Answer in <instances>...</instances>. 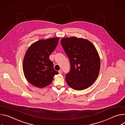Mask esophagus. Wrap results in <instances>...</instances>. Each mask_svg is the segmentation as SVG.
Listing matches in <instances>:
<instances>
[{
	"label": "esophagus",
	"instance_id": "esophagus-1",
	"mask_svg": "<svg viewBox=\"0 0 125 125\" xmlns=\"http://www.w3.org/2000/svg\"><path fill=\"white\" fill-rule=\"evenodd\" d=\"M62 73V70H60L59 71V73L60 74Z\"/></svg>",
	"mask_w": 125,
	"mask_h": 125
}]
</instances>
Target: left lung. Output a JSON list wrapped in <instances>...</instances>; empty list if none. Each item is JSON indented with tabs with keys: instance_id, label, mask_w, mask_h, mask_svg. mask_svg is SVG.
<instances>
[{
	"instance_id": "left-lung-1",
	"label": "left lung",
	"mask_w": 125,
	"mask_h": 125,
	"mask_svg": "<svg viewBox=\"0 0 125 125\" xmlns=\"http://www.w3.org/2000/svg\"><path fill=\"white\" fill-rule=\"evenodd\" d=\"M61 44L70 60V71L65 75L67 84L76 90L85 89L97 78L100 68L99 54L87 40L65 38Z\"/></svg>"
}]
</instances>
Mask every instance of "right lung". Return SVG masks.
Listing matches in <instances>:
<instances>
[{
	"instance_id": "right-lung-1",
	"label": "right lung",
	"mask_w": 125,
	"mask_h": 125,
	"mask_svg": "<svg viewBox=\"0 0 125 125\" xmlns=\"http://www.w3.org/2000/svg\"><path fill=\"white\" fill-rule=\"evenodd\" d=\"M59 38L39 40L27 50L23 61V72L29 83L39 88L50 85L55 74L53 62L49 59L58 44Z\"/></svg>"
}]
</instances>
